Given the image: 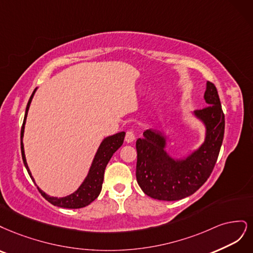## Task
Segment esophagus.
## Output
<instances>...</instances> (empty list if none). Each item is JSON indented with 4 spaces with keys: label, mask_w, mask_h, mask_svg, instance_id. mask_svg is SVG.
I'll list each match as a JSON object with an SVG mask.
<instances>
[{
    "label": "esophagus",
    "mask_w": 253,
    "mask_h": 253,
    "mask_svg": "<svg viewBox=\"0 0 253 253\" xmlns=\"http://www.w3.org/2000/svg\"><path fill=\"white\" fill-rule=\"evenodd\" d=\"M134 133L131 131V130H128V131L126 132V136H125V141L127 143H132L134 141Z\"/></svg>",
    "instance_id": "34e87169"
}]
</instances>
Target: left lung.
Listing matches in <instances>:
<instances>
[{"mask_svg": "<svg viewBox=\"0 0 253 253\" xmlns=\"http://www.w3.org/2000/svg\"><path fill=\"white\" fill-rule=\"evenodd\" d=\"M204 99L207 107L193 112L205 126V140L183 159L166 150L167 136L147 129L136 140V181L148 197L177 201L189 197L207 181L216 163L225 131V116L214 84L207 82Z\"/></svg>", "mask_w": 253, "mask_h": 253, "instance_id": "8db88e82", "label": "left lung"}]
</instances>
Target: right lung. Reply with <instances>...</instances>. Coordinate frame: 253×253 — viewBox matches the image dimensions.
I'll return each instance as SVG.
<instances>
[{"label":"right lung","mask_w":253,"mask_h":253,"mask_svg":"<svg viewBox=\"0 0 253 253\" xmlns=\"http://www.w3.org/2000/svg\"><path fill=\"white\" fill-rule=\"evenodd\" d=\"M36 88L34 92H32L30 99L28 101L26 111H25V117H24L23 121V126L21 129V152H22V159L24 162V165H25L27 172L30 175L31 180L35 182V178L32 177L31 172L29 170V167L27 165L26 162V157H25V151H24V144H23V136H24V129H25V123H26V119L28 115V110L30 107V104L32 101V97H34L36 91ZM124 137H125V132L121 131L119 133H116L113 135H109L107 137H105L102 141L101 145L97 148V151L95 153V156L93 158V161L91 163V166L89 168L88 174L85 177V180L83 183L80 185L79 188L67 197L64 198H54L50 197L47 193H45L43 190H41L39 187L38 189L40 193L43 195L45 200H47L49 203H51L52 205L62 207V208H69V209H78V208H83L88 206L89 204L93 202L102 190V184L104 181V172H105V168L107 166L108 162L110 161L111 157L115 153L122 145H123L124 142ZM36 184V182H35ZM37 185V184H36Z\"/></svg>","instance_id":"obj_1"}]
</instances>
